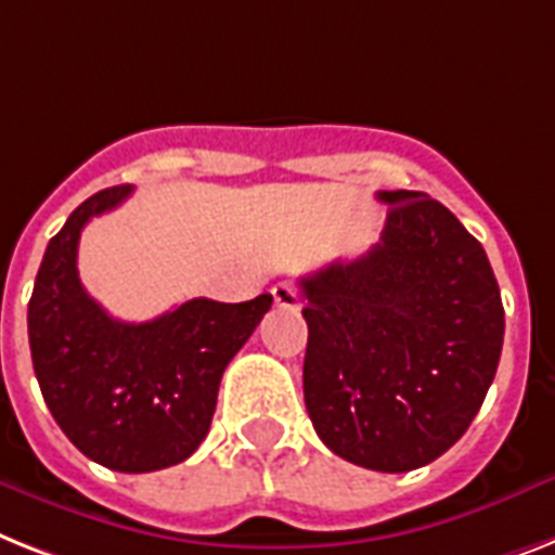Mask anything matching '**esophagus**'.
Returning a JSON list of instances; mask_svg holds the SVG:
<instances>
[{
  "label": "esophagus",
  "mask_w": 555,
  "mask_h": 555,
  "mask_svg": "<svg viewBox=\"0 0 555 555\" xmlns=\"http://www.w3.org/2000/svg\"><path fill=\"white\" fill-rule=\"evenodd\" d=\"M273 301H276V308H285V310H293L299 308V293H296V287L291 285V282H279V285H273Z\"/></svg>",
  "instance_id": "34e87169"
}]
</instances>
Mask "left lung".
I'll return each instance as SVG.
<instances>
[{"mask_svg":"<svg viewBox=\"0 0 555 555\" xmlns=\"http://www.w3.org/2000/svg\"><path fill=\"white\" fill-rule=\"evenodd\" d=\"M376 245L299 282L305 404L353 465L408 473L456 444L496 376L504 308L485 247L441 202L379 191Z\"/></svg>","mask_w":555,"mask_h":555,"instance_id":"obj_1","label":"left lung"}]
</instances>
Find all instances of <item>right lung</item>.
<instances>
[{
  "mask_svg": "<svg viewBox=\"0 0 555 555\" xmlns=\"http://www.w3.org/2000/svg\"><path fill=\"white\" fill-rule=\"evenodd\" d=\"M93 193L48 242L28 305V339L44 404L96 465L151 473L179 465L210 430L224 367L273 305L262 293L224 305L191 299L153 322H119L76 270L82 228L130 196Z\"/></svg>",
  "mask_w": 555,
  "mask_h": 555,
  "instance_id": "right-lung-1",
  "label": "right lung"
}]
</instances>
